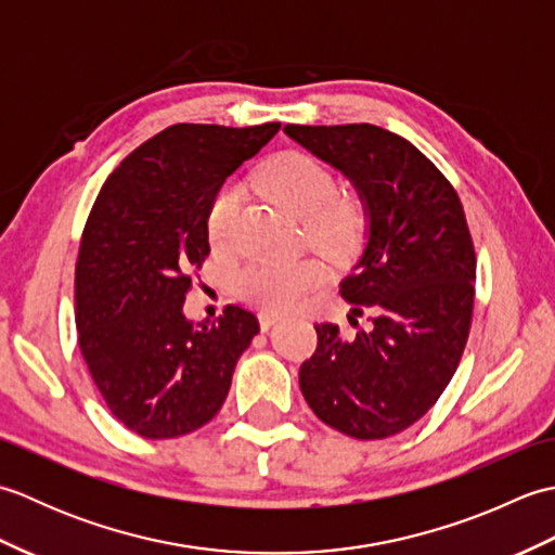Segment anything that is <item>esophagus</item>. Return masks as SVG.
Wrapping results in <instances>:
<instances>
[{"label": "esophagus", "mask_w": 555, "mask_h": 555, "mask_svg": "<svg viewBox=\"0 0 555 555\" xmlns=\"http://www.w3.org/2000/svg\"><path fill=\"white\" fill-rule=\"evenodd\" d=\"M276 322H281V314H276V312H259V326H262V332H267V328L274 326Z\"/></svg>", "instance_id": "1"}]
</instances>
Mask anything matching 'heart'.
I'll return each mask as SVG.
<instances>
[{
	"label": "heart",
	"instance_id": "heart-1",
	"mask_svg": "<svg viewBox=\"0 0 555 555\" xmlns=\"http://www.w3.org/2000/svg\"><path fill=\"white\" fill-rule=\"evenodd\" d=\"M274 203L286 207L302 223L305 238L317 250L340 259L356 250L364 231V209L356 197L340 195L334 171L308 152H281L267 162L255 179ZM241 219V188L223 185L211 197L205 217L207 241L217 253L235 247ZM322 264L314 257L296 262H250L235 291L243 300L269 312H284L320 286Z\"/></svg>",
	"mask_w": 555,
	"mask_h": 555
}]
</instances>
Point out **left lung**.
<instances>
[{"instance_id": "obj_1", "label": "left lung", "mask_w": 555, "mask_h": 555, "mask_svg": "<svg viewBox=\"0 0 555 555\" xmlns=\"http://www.w3.org/2000/svg\"><path fill=\"white\" fill-rule=\"evenodd\" d=\"M284 131L360 188L370 243L340 296L372 310L364 332L317 324L300 391L328 427L360 441L386 439L427 415L453 379L475 308L477 255L451 181L422 152L372 124Z\"/></svg>"}]
</instances>
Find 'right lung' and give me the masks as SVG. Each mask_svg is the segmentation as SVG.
<instances>
[{
	"mask_svg": "<svg viewBox=\"0 0 555 555\" xmlns=\"http://www.w3.org/2000/svg\"><path fill=\"white\" fill-rule=\"evenodd\" d=\"M279 128H164L112 171L90 209L76 259L78 346L112 415L145 439H176L215 417L259 334L241 305L193 328L183 302L209 255L211 197Z\"/></svg>",
	"mask_w": 555,
	"mask_h": 555,
	"instance_id": "obj_1",
	"label": "right lung"
}]
</instances>
